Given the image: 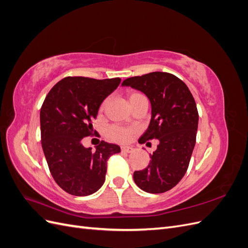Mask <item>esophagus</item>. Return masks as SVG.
Returning a JSON list of instances; mask_svg holds the SVG:
<instances>
[{"mask_svg": "<svg viewBox=\"0 0 248 248\" xmlns=\"http://www.w3.org/2000/svg\"><path fill=\"white\" fill-rule=\"evenodd\" d=\"M121 151L126 153H132L134 151V149L131 147H121Z\"/></svg>", "mask_w": 248, "mask_h": 248, "instance_id": "34e87169", "label": "esophagus"}]
</instances>
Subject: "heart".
I'll return each mask as SVG.
<instances>
[{
	"label": "heart",
	"instance_id": "obj_1",
	"mask_svg": "<svg viewBox=\"0 0 248 248\" xmlns=\"http://www.w3.org/2000/svg\"><path fill=\"white\" fill-rule=\"evenodd\" d=\"M140 96H141V94H140V93H131L128 96L130 104L137 98H139ZM107 102H108V100H104L101 103L100 110L104 109V108H106V106H107ZM133 133H134V129L126 128V127L120 126V125H111L108 127V138L116 140V141H120V142H125L128 140Z\"/></svg>",
	"mask_w": 248,
	"mask_h": 248
}]
</instances>
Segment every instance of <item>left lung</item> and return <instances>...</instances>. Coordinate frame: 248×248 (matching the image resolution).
<instances>
[{"mask_svg": "<svg viewBox=\"0 0 248 248\" xmlns=\"http://www.w3.org/2000/svg\"><path fill=\"white\" fill-rule=\"evenodd\" d=\"M122 86L139 90L151 102V121L139 141L159 140L148 167L133 172L134 182L149 193L166 192L180 182L189 166L199 124L196 101L188 87L168 72L126 78Z\"/></svg>", "mask_w": 248, "mask_h": 248, "instance_id": "1", "label": "left lung"}]
</instances>
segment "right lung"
Here are the masks:
<instances>
[{
  "mask_svg": "<svg viewBox=\"0 0 248 248\" xmlns=\"http://www.w3.org/2000/svg\"><path fill=\"white\" fill-rule=\"evenodd\" d=\"M120 81L119 78L67 77L44 99L40 109L44 156L56 183L72 196L86 197L98 190L106 181L108 159L121 151L104 140L95 151L82 145V139L95 134L92 121Z\"/></svg>",
  "mask_w": 248,
  "mask_h": 248,
  "instance_id": "right-lung-1",
  "label": "right lung"
}]
</instances>
